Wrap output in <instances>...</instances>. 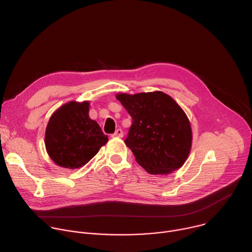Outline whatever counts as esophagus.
Wrapping results in <instances>:
<instances>
[{"label":"esophagus","instance_id":"obj_1","mask_svg":"<svg viewBox=\"0 0 252 252\" xmlns=\"http://www.w3.org/2000/svg\"><path fill=\"white\" fill-rule=\"evenodd\" d=\"M123 135H124L123 130H122L121 128H118V129L116 130V132L113 134V137H123Z\"/></svg>","mask_w":252,"mask_h":252}]
</instances>
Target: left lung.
I'll use <instances>...</instances> for the list:
<instances>
[{
  "label": "left lung",
  "instance_id": "1",
  "mask_svg": "<svg viewBox=\"0 0 252 252\" xmlns=\"http://www.w3.org/2000/svg\"><path fill=\"white\" fill-rule=\"evenodd\" d=\"M132 119L126 145L135 160L151 174H168L182 167L191 149L189 121L176 101L157 91L118 94Z\"/></svg>",
  "mask_w": 252,
  "mask_h": 252
}]
</instances>
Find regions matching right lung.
Masks as SVG:
<instances>
[{
  "mask_svg": "<svg viewBox=\"0 0 252 252\" xmlns=\"http://www.w3.org/2000/svg\"><path fill=\"white\" fill-rule=\"evenodd\" d=\"M89 101H69L51 117L45 145L59 166L75 169L85 165L109 140L98 124L89 117Z\"/></svg>",
  "mask_w": 252,
  "mask_h": 252,
  "instance_id": "right-lung-1",
  "label": "right lung"
}]
</instances>
